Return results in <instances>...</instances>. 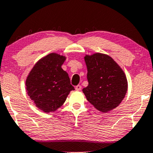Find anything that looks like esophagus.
Returning <instances> with one entry per match:
<instances>
[{"label": "esophagus", "instance_id": "34e87169", "mask_svg": "<svg viewBox=\"0 0 153 153\" xmlns=\"http://www.w3.org/2000/svg\"><path fill=\"white\" fill-rule=\"evenodd\" d=\"M75 89L76 90H82V86L81 85H76V87H75Z\"/></svg>", "mask_w": 153, "mask_h": 153}]
</instances>
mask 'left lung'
<instances>
[{"label": "left lung", "mask_w": 153, "mask_h": 153, "mask_svg": "<svg viewBox=\"0 0 153 153\" xmlns=\"http://www.w3.org/2000/svg\"><path fill=\"white\" fill-rule=\"evenodd\" d=\"M88 85L82 92L87 100L102 112L114 109L122 102L128 82L122 68L109 55L96 53L86 55Z\"/></svg>", "instance_id": "8db88e82"}]
</instances>
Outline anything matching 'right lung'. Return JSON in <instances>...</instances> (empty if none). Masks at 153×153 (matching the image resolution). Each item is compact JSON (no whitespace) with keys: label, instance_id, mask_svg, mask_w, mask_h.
<instances>
[{"label":"right lung","instance_id":"obj_1","mask_svg":"<svg viewBox=\"0 0 153 153\" xmlns=\"http://www.w3.org/2000/svg\"><path fill=\"white\" fill-rule=\"evenodd\" d=\"M65 60L63 55L49 54L35 64L26 79L27 95L46 113L56 111L65 102L70 91L74 90L68 73L61 68Z\"/></svg>","mask_w":153,"mask_h":153}]
</instances>
